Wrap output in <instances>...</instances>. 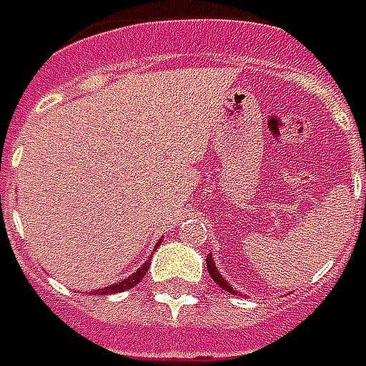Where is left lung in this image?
Here are the masks:
<instances>
[{
	"label": "left lung",
	"mask_w": 366,
	"mask_h": 366,
	"mask_svg": "<svg viewBox=\"0 0 366 366\" xmlns=\"http://www.w3.org/2000/svg\"><path fill=\"white\" fill-rule=\"evenodd\" d=\"M206 264H208V274L212 276V280L218 284L220 288H224V290H229V292H232V295H237V292H234V290L230 288V284L227 282V280H224V278H222L220 274H218V269H216V264H214L212 255H208V257H206Z\"/></svg>",
	"instance_id": "8db88e82"
}]
</instances>
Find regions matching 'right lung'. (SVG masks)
Instances as JSON below:
<instances>
[{
    "label": "right lung",
    "instance_id": "right-lung-1",
    "mask_svg": "<svg viewBox=\"0 0 366 366\" xmlns=\"http://www.w3.org/2000/svg\"><path fill=\"white\" fill-rule=\"evenodd\" d=\"M148 267H150V262H146V264L142 265L137 272H134L129 278H125V280H121L119 284H113V286H107V288H101L97 295H113V292H123V290H129V288H134L144 276H146V272H148Z\"/></svg>",
    "mask_w": 366,
    "mask_h": 366
}]
</instances>
